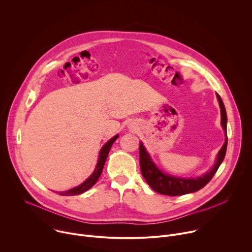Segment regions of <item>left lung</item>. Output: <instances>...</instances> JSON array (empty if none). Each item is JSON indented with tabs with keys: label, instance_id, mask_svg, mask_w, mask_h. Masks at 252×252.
<instances>
[{
	"label": "left lung",
	"instance_id": "8db88e82",
	"mask_svg": "<svg viewBox=\"0 0 252 252\" xmlns=\"http://www.w3.org/2000/svg\"><path fill=\"white\" fill-rule=\"evenodd\" d=\"M218 99L220 105L221 113V126L225 132V141L222 148L218 154L217 162L212 166V168L206 172L204 175L195 178H181L174 177L168 174L162 173L153 162L149 154L147 153L145 147L141 142H139V165L142 176L145 177L148 185L157 192L169 196H177L184 195L191 192H195L202 188H204L213 177L215 172L218 171L220 165L224 159L226 148H227V132H226V112L225 107L222 102L221 97L219 94H217Z\"/></svg>",
	"mask_w": 252,
	"mask_h": 252
}]
</instances>
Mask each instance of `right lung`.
<instances>
[{
    "mask_svg": "<svg viewBox=\"0 0 252 252\" xmlns=\"http://www.w3.org/2000/svg\"><path fill=\"white\" fill-rule=\"evenodd\" d=\"M119 137V135H116L114 136L113 138H111L109 141H107L105 145L101 148L100 152H99V157H98V160H97V164L93 172V174L87 179V181H85L81 186L77 187V188H74L71 189H68L66 191H62V192H59V194L61 195H66V196H69V195H77V194H81L85 191H87L88 189H90L94 185H95V183L97 182L98 177L100 176L101 174V171H102V168H103V165H104V162H105V159L107 158V155H109L111 149H112V146L113 143L116 141V139Z\"/></svg>",
    "mask_w": 252,
    "mask_h": 252,
    "instance_id": "1",
    "label": "right lung"
}]
</instances>
